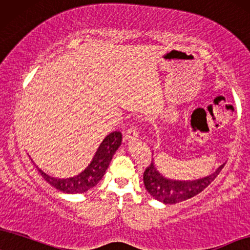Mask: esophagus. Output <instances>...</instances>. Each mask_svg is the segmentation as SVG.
<instances>
[{
	"label": "esophagus",
	"instance_id": "esophagus-1",
	"mask_svg": "<svg viewBox=\"0 0 250 250\" xmlns=\"http://www.w3.org/2000/svg\"><path fill=\"white\" fill-rule=\"evenodd\" d=\"M138 136V131H137V129H136L135 127H130L128 129L127 131H125V142H130V141H132V140H135L136 137H137Z\"/></svg>",
	"mask_w": 250,
	"mask_h": 250
}]
</instances>
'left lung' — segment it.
I'll use <instances>...</instances> for the list:
<instances>
[{
  "instance_id": "1",
  "label": "left lung",
  "mask_w": 250,
  "mask_h": 250,
  "mask_svg": "<svg viewBox=\"0 0 250 250\" xmlns=\"http://www.w3.org/2000/svg\"><path fill=\"white\" fill-rule=\"evenodd\" d=\"M225 164L218 167L216 172L205 178L196 180H173L165 178L157 167L153 159L145 169L143 180L144 186L152 197L165 204H175L194 197L204 190L219 174Z\"/></svg>"
}]
</instances>
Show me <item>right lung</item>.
<instances>
[{"mask_svg": "<svg viewBox=\"0 0 250 250\" xmlns=\"http://www.w3.org/2000/svg\"><path fill=\"white\" fill-rule=\"evenodd\" d=\"M121 142L122 134L120 131H113L109 135H107L104 138L102 144L99 145V147H98L90 165L83 172L80 173L78 175L72 176V178H53V176L42 172L38 166L37 168L39 170L41 176L58 190L67 192V194H82V192H85L88 189L93 188L103 179L104 174L106 173V169L108 168L110 160H112L116 150L121 145Z\"/></svg>", "mask_w": 250, "mask_h": 250, "instance_id": "right-lung-1", "label": "right lung"}]
</instances>
